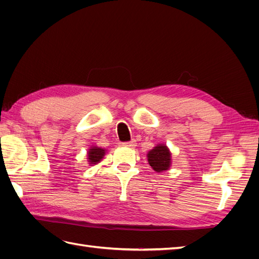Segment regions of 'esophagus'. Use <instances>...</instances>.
<instances>
[{"mask_svg": "<svg viewBox=\"0 0 259 259\" xmlns=\"http://www.w3.org/2000/svg\"><path fill=\"white\" fill-rule=\"evenodd\" d=\"M123 146H125V147H128V148H134V147L136 146V140H135V139H132L131 142L123 143Z\"/></svg>", "mask_w": 259, "mask_h": 259, "instance_id": "esophagus-1", "label": "esophagus"}]
</instances>
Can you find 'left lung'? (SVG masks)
<instances>
[{"label":"left lung","mask_w":259,"mask_h":259,"mask_svg":"<svg viewBox=\"0 0 259 259\" xmlns=\"http://www.w3.org/2000/svg\"><path fill=\"white\" fill-rule=\"evenodd\" d=\"M148 161L151 167L159 173L168 169L170 165V153L166 146L160 145L154 147V149L148 153Z\"/></svg>","instance_id":"left-lung-1"}]
</instances>
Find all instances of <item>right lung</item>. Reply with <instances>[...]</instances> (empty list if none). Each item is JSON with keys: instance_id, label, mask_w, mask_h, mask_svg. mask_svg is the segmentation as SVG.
<instances>
[{"instance_id": "right-lung-1", "label": "right lung", "mask_w": 259, "mask_h": 259, "mask_svg": "<svg viewBox=\"0 0 259 259\" xmlns=\"http://www.w3.org/2000/svg\"><path fill=\"white\" fill-rule=\"evenodd\" d=\"M104 154H105L104 149L97 148V147L91 148L90 151H89V160H90L91 164L98 163L101 159H103Z\"/></svg>"}]
</instances>
